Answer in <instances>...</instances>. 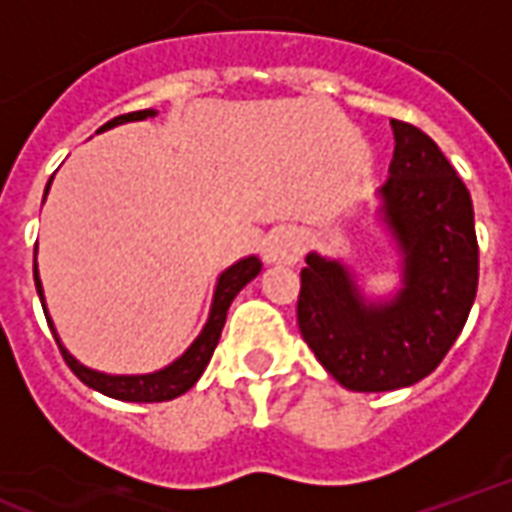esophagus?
I'll return each instance as SVG.
<instances>
[{
  "instance_id": "obj_1",
  "label": "esophagus",
  "mask_w": 512,
  "mask_h": 512,
  "mask_svg": "<svg viewBox=\"0 0 512 512\" xmlns=\"http://www.w3.org/2000/svg\"><path fill=\"white\" fill-rule=\"evenodd\" d=\"M303 252V239L295 228H276L265 241L268 263H295Z\"/></svg>"
}]
</instances>
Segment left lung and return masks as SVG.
Here are the masks:
<instances>
[{
    "instance_id": "1",
    "label": "left lung",
    "mask_w": 512,
    "mask_h": 512,
    "mask_svg": "<svg viewBox=\"0 0 512 512\" xmlns=\"http://www.w3.org/2000/svg\"><path fill=\"white\" fill-rule=\"evenodd\" d=\"M392 128V177L381 195L405 255V290L395 303L373 306L333 260L308 255L300 271V335L351 392H392L429 376L462 333L478 292L470 190L421 128L403 120Z\"/></svg>"
}]
</instances>
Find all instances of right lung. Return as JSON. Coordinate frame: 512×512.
<instances>
[{
  "label": "right lung",
  "mask_w": 512,
  "mask_h": 512,
  "mask_svg": "<svg viewBox=\"0 0 512 512\" xmlns=\"http://www.w3.org/2000/svg\"><path fill=\"white\" fill-rule=\"evenodd\" d=\"M150 115H155L152 109H139V112L117 115L112 117L109 123H104L99 131L120 126V123H128V120H144V117H150ZM45 193H48V190H45ZM260 268H263V263H260L257 257H247V260H239L236 265H230L228 271L220 276V282H217L212 314H209V322H206L204 333L195 338L193 346H190V349H187L177 362H171L169 368L158 370V373H150V376H104V373L88 370L85 365H80V362L74 360L64 346H61L56 330H53V338H56L58 349H61V354H64L66 365L72 368L74 376L80 378L83 384L91 386V389H96V392H101V395L115 397V400H126V403H163V400H174V397L185 395L187 389L201 378L204 368L209 365V360H212L214 346H217V341H220L230 303H233V298L239 295V290L244 287V284H249L252 279H255L257 273H260ZM34 284H37L39 300H42V311H48V308H45V298H42V284H39V276H37V263H34ZM45 317H48V314H45ZM48 325H50V317H48Z\"/></svg>",
  "instance_id": "1"
}]
</instances>
